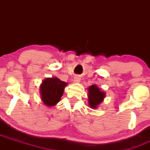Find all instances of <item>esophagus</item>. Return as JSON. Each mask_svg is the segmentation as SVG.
<instances>
[{"label": "esophagus", "mask_w": 150, "mask_h": 150, "mask_svg": "<svg viewBox=\"0 0 150 150\" xmlns=\"http://www.w3.org/2000/svg\"><path fill=\"white\" fill-rule=\"evenodd\" d=\"M80 82V77L78 76H75L74 77V82L75 83H79Z\"/></svg>", "instance_id": "esophagus-1"}]
</instances>
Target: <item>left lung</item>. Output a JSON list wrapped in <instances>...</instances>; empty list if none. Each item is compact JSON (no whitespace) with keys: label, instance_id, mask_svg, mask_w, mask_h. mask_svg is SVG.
Here are the masks:
<instances>
[{"label":"left lung","instance_id":"obj_1","mask_svg":"<svg viewBox=\"0 0 150 150\" xmlns=\"http://www.w3.org/2000/svg\"><path fill=\"white\" fill-rule=\"evenodd\" d=\"M106 93L100 90L97 85H93L88 87L89 105L92 108H97L104 101Z\"/></svg>","mask_w":150,"mask_h":150}]
</instances>
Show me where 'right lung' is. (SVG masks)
Returning a JSON list of instances; mask_svg holds the SVG:
<instances>
[{
	"instance_id": "add662e5",
	"label": "right lung",
	"mask_w": 150,
	"mask_h": 150,
	"mask_svg": "<svg viewBox=\"0 0 150 150\" xmlns=\"http://www.w3.org/2000/svg\"><path fill=\"white\" fill-rule=\"evenodd\" d=\"M67 85L66 82L56 77L46 78L40 85L41 98L44 104L49 107L58 104Z\"/></svg>"
}]
</instances>
